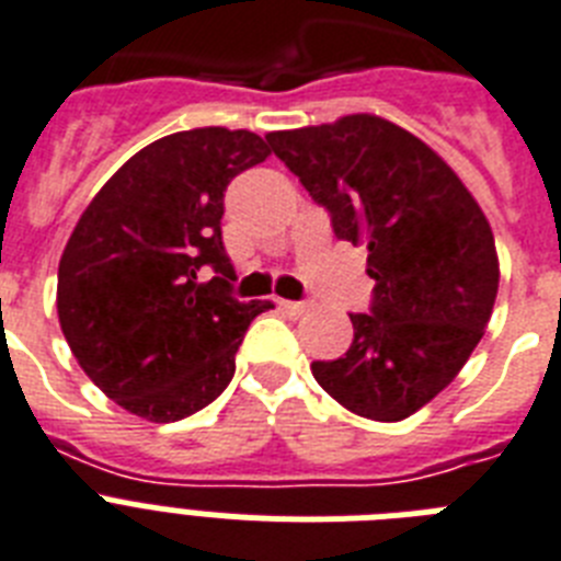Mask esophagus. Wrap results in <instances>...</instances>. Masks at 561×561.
Returning <instances> with one entry per match:
<instances>
[{
	"label": "esophagus",
	"instance_id": "1",
	"mask_svg": "<svg viewBox=\"0 0 561 561\" xmlns=\"http://www.w3.org/2000/svg\"><path fill=\"white\" fill-rule=\"evenodd\" d=\"M279 308L285 313H290V317H299V313H305L308 308H311V302H290V299H282Z\"/></svg>",
	"mask_w": 561,
	"mask_h": 561
}]
</instances>
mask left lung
Here are the masks:
<instances>
[{"label":"left lung","instance_id":"left-lung-1","mask_svg":"<svg viewBox=\"0 0 561 561\" xmlns=\"http://www.w3.org/2000/svg\"><path fill=\"white\" fill-rule=\"evenodd\" d=\"M334 236L368 248V313L352 348L317 359V383L348 412L403 421L453 383L484 336L499 256L484 213L438 154L375 115L267 135Z\"/></svg>","mask_w":561,"mask_h":561}]
</instances>
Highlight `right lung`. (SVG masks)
<instances>
[{
    "label": "right lung",
    "mask_w": 561,
    "mask_h": 561,
    "mask_svg": "<svg viewBox=\"0 0 561 561\" xmlns=\"http://www.w3.org/2000/svg\"><path fill=\"white\" fill-rule=\"evenodd\" d=\"M267 154L248 129L175 131L131 154L77 221L59 259V325L80 368L126 412L181 421L233 380L250 320L273 302L233 296L225 193ZM204 270L217 276L202 283Z\"/></svg>",
    "instance_id": "add662e5"
}]
</instances>
